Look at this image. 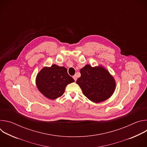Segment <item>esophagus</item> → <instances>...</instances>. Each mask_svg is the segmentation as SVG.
Listing matches in <instances>:
<instances>
[{"instance_id": "34e87169", "label": "esophagus", "mask_w": 147, "mask_h": 147, "mask_svg": "<svg viewBox=\"0 0 147 147\" xmlns=\"http://www.w3.org/2000/svg\"><path fill=\"white\" fill-rule=\"evenodd\" d=\"M73 77V78H74V81H76L77 80V76H76V75L74 76Z\"/></svg>"}]
</instances>
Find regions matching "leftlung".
Instances as JSON below:
<instances>
[{
	"label": "left lung",
	"instance_id": "left-lung-1",
	"mask_svg": "<svg viewBox=\"0 0 147 147\" xmlns=\"http://www.w3.org/2000/svg\"><path fill=\"white\" fill-rule=\"evenodd\" d=\"M80 73L76 82L90 100L95 103L105 101L114 92L115 81L104 67L87 65L80 70Z\"/></svg>",
	"mask_w": 147,
	"mask_h": 147
}]
</instances>
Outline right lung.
Instances as JSON below:
<instances>
[{
  "label": "right lung",
  "instance_id": "obj_1",
  "mask_svg": "<svg viewBox=\"0 0 147 147\" xmlns=\"http://www.w3.org/2000/svg\"><path fill=\"white\" fill-rule=\"evenodd\" d=\"M74 81V79L68 74L66 68L56 65L50 67H44L36 78L38 89L49 99L61 96L67 85Z\"/></svg>",
  "mask_w": 147,
  "mask_h": 147
}]
</instances>
